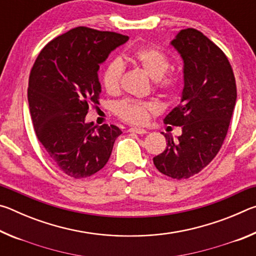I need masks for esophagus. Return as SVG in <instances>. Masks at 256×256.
I'll return each mask as SVG.
<instances>
[{
  "instance_id": "esophagus-1",
  "label": "esophagus",
  "mask_w": 256,
  "mask_h": 256,
  "mask_svg": "<svg viewBox=\"0 0 256 256\" xmlns=\"http://www.w3.org/2000/svg\"><path fill=\"white\" fill-rule=\"evenodd\" d=\"M128 132L131 133H136V134H146V130L144 128H130Z\"/></svg>"
}]
</instances>
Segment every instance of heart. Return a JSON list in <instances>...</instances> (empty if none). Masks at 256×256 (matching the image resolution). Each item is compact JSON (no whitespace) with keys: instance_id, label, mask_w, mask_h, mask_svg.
<instances>
[{"instance_id":"1","label":"heart","mask_w":256,"mask_h":256,"mask_svg":"<svg viewBox=\"0 0 256 256\" xmlns=\"http://www.w3.org/2000/svg\"><path fill=\"white\" fill-rule=\"evenodd\" d=\"M130 60L138 66L154 81L160 89L170 90L174 86V80L164 78L170 70V62L162 52L151 47H140L132 50L128 55ZM123 66L118 60H114L106 66L102 72V84L106 92L110 94L118 92ZM154 110V106L150 102L136 100H124L116 107V112L120 118L133 124H144L149 118L150 112Z\"/></svg>"}]
</instances>
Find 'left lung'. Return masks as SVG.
I'll use <instances>...</instances> for the list:
<instances>
[{
    "label": "left lung",
    "instance_id": "obj_1",
    "mask_svg": "<svg viewBox=\"0 0 256 256\" xmlns=\"http://www.w3.org/2000/svg\"><path fill=\"white\" fill-rule=\"evenodd\" d=\"M170 45L184 63L180 105L164 122L182 126L176 138L164 134L167 148L156 156L157 170L172 178L198 174L222 146L236 105V82L224 52L196 29H183Z\"/></svg>",
    "mask_w": 256,
    "mask_h": 256
}]
</instances>
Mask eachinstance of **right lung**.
I'll use <instances>...</instances> for the list:
<instances>
[{
	"instance_id": "right-lung-1",
	"label": "right lung",
	"mask_w": 256,
	"mask_h": 256,
	"mask_svg": "<svg viewBox=\"0 0 256 256\" xmlns=\"http://www.w3.org/2000/svg\"><path fill=\"white\" fill-rule=\"evenodd\" d=\"M128 40L116 32L71 29L42 50L30 72L28 102L34 132L52 162L73 178L100 170L122 134L115 125L86 122V115L102 92L99 68Z\"/></svg>"
}]
</instances>
